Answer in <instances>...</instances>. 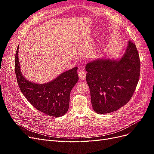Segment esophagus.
Wrapping results in <instances>:
<instances>
[{
    "label": "esophagus",
    "mask_w": 154,
    "mask_h": 154,
    "mask_svg": "<svg viewBox=\"0 0 154 154\" xmlns=\"http://www.w3.org/2000/svg\"><path fill=\"white\" fill-rule=\"evenodd\" d=\"M78 75H79V78L81 80H83L86 76V72L84 71V70H80V71H78Z\"/></svg>",
    "instance_id": "obj_1"
}]
</instances>
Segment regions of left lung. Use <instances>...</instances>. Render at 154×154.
Here are the masks:
<instances>
[{
    "label": "left lung",
    "mask_w": 154,
    "mask_h": 154,
    "mask_svg": "<svg viewBox=\"0 0 154 154\" xmlns=\"http://www.w3.org/2000/svg\"><path fill=\"white\" fill-rule=\"evenodd\" d=\"M140 66L138 51L132 40L119 60L98 59L87 63L86 81L94 110L107 114L127 104L136 91Z\"/></svg>",
    "instance_id": "obj_1"
}]
</instances>
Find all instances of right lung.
<instances>
[{
  "label": "right lung",
  "mask_w": 154,
  "mask_h": 154,
  "mask_svg": "<svg viewBox=\"0 0 154 154\" xmlns=\"http://www.w3.org/2000/svg\"><path fill=\"white\" fill-rule=\"evenodd\" d=\"M18 50V46L15 54V71L22 94L42 112L56 118L63 116L69 109L70 93L78 81V67L69 70L45 84L32 83L25 79L20 72Z\"/></svg>",
  "instance_id": "obj_1"
}]
</instances>
